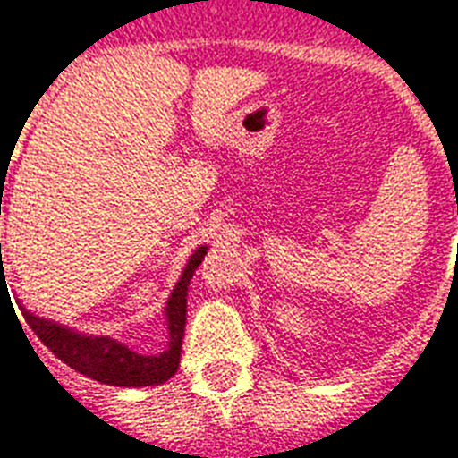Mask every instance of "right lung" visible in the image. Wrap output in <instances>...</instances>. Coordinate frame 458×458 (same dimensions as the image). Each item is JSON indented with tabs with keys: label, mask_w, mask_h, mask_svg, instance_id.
<instances>
[{
	"label": "right lung",
	"mask_w": 458,
	"mask_h": 458,
	"mask_svg": "<svg viewBox=\"0 0 458 458\" xmlns=\"http://www.w3.org/2000/svg\"><path fill=\"white\" fill-rule=\"evenodd\" d=\"M2 247V244H0ZM207 254V244L197 247L191 261L185 263L181 280L166 301V329H169V345L159 355H139L129 351L124 344L110 336H89L58 325L54 319H44L32 315L23 308L25 322L30 329L42 338V344L55 358L80 371L84 377L94 378L98 384L120 386V388H140V386H159L169 381L181 362V345L185 332V308H188V284L197 266Z\"/></svg>",
	"instance_id": "1"
}]
</instances>
